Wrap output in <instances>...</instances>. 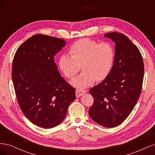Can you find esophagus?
Returning a JSON list of instances; mask_svg holds the SVG:
<instances>
[{
  "label": "esophagus",
  "mask_w": 155,
  "mask_h": 155,
  "mask_svg": "<svg viewBox=\"0 0 155 155\" xmlns=\"http://www.w3.org/2000/svg\"><path fill=\"white\" fill-rule=\"evenodd\" d=\"M87 92V91L85 90H82V89H76V95L77 97H79L81 96L83 94H85Z\"/></svg>",
  "instance_id": "esophagus-1"
}]
</instances>
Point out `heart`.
Instances as JSON below:
<instances>
[{"label": "heart", "instance_id": "heart-1", "mask_svg": "<svg viewBox=\"0 0 155 155\" xmlns=\"http://www.w3.org/2000/svg\"><path fill=\"white\" fill-rule=\"evenodd\" d=\"M68 52L70 56L63 54L59 57V68L65 77L72 79L81 67L83 72L72 81L74 86L79 88L105 80L113 67L115 51L109 42L100 43L95 40L82 39L70 46Z\"/></svg>", "mask_w": 155, "mask_h": 155}]
</instances>
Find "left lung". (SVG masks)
Masks as SVG:
<instances>
[{
	"instance_id": "1",
	"label": "left lung",
	"mask_w": 155,
	"mask_h": 155,
	"mask_svg": "<svg viewBox=\"0 0 155 155\" xmlns=\"http://www.w3.org/2000/svg\"><path fill=\"white\" fill-rule=\"evenodd\" d=\"M105 36L116 43L114 62L109 76L89 91L94 103L88 113L98 124L114 127L127 118L137 104L144 65L140 50L126 35L110 32Z\"/></svg>"
}]
</instances>
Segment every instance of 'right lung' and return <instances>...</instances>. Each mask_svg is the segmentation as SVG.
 I'll use <instances>...</instances> for the list:
<instances>
[{"mask_svg": "<svg viewBox=\"0 0 155 155\" xmlns=\"http://www.w3.org/2000/svg\"><path fill=\"white\" fill-rule=\"evenodd\" d=\"M66 45L63 39L36 34L17 50L12 77L17 102L32 124L43 129L59 125L76 89L61 76L54 55Z\"/></svg>", "mask_w": 155, "mask_h": 155, "instance_id": "1", "label": "right lung"}]
</instances>
